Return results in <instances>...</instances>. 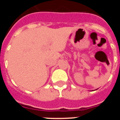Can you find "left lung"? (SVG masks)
<instances>
[{"label":"left lung","instance_id":"1","mask_svg":"<svg viewBox=\"0 0 120 120\" xmlns=\"http://www.w3.org/2000/svg\"><path fill=\"white\" fill-rule=\"evenodd\" d=\"M96 90H97V89H96Z\"/></svg>","mask_w":120,"mask_h":120}]
</instances>
